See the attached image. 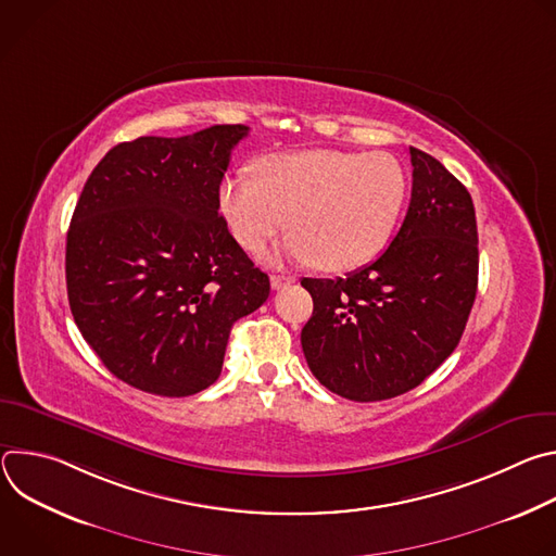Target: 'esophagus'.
<instances>
[{
  "instance_id": "obj_1",
  "label": "esophagus",
  "mask_w": 556,
  "mask_h": 556,
  "mask_svg": "<svg viewBox=\"0 0 556 556\" xmlns=\"http://www.w3.org/2000/svg\"><path fill=\"white\" fill-rule=\"evenodd\" d=\"M290 283H294V277H290V275H270L273 290H281V288H286Z\"/></svg>"
}]
</instances>
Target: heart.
Wrapping results in <instances>:
<instances>
[{
    "instance_id": "obj_1",
    "label": "heart",
    "mask_w": 556,
    "mask_h": 556,
    "mask_svg": "<svg viewBox=\"0 0 556 556\" xmlns=\"http://www.w3.org/2000/svg\"><path fill=\"white\" fill-rule=\"evenodd\" d=\"M257 178L222 180L219 211L242 249L260 253L286 226L283 253L330 273L371 262L391 240L407 198V176L391 153L307 149L264 155Z\"/></svg>"
}]
</instances>
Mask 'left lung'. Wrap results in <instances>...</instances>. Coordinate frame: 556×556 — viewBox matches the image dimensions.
<instances>
[{
  "mask_svg": "<svg viewBox=\"0 0 556 556\" xmlns=\"http://www.w3.org/2000/svg\"><path fill=\"white\" fill-rule=\"evenodd\" d=\"M414 185L389 249L345 279H301L309 371L332 393L376 403L418 387L457 348L478 292V222L466 187L409 147Z\"/></svg>",
  "mask_w": 556,
  "mask_h": 556,
  "instance_id": "8db88e82",
  "label": "left lung"
}]
</instances>
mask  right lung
Here are the masks:
<instances>
[{
  "label": "right lung",
  "instance_id": "add662e5",
  "mask_svg": "<svg viewBox=\"0 0 556 556\" xmlns=\"http://www.w3.org/2000/svg\"><path fill=\"white\" fill-rule=\"evenodd\" d=\"M247 125L140 136L105 153L65 247L74 324L123 382L185 399L222 371L230 328L270 294L219 215V185Z\"/></svg>",
  "mask_w": 556,
  "mask_h": 556
}]
</instances>
